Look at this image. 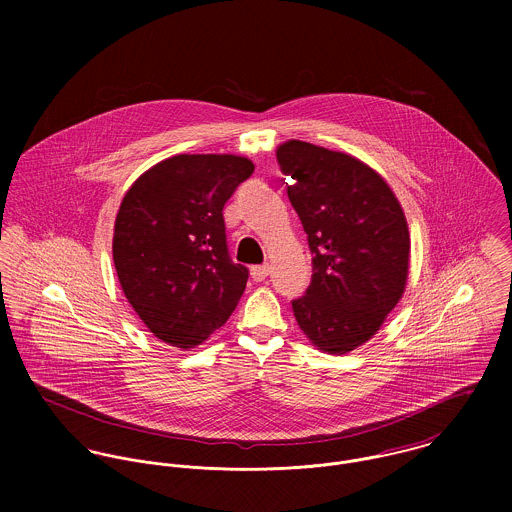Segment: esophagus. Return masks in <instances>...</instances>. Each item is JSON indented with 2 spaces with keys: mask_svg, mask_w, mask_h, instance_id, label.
Returning a JSON list of instances; mask_svg holds the SVG:
<instances>
[{
  "mask_svg": "<svg viewBox=\"0 0 512 512\" xmlns=\"http://www.w3.org/2000/svg\"><path fill=\"white\" fill-rule=\"evenodd\" d=\"M270 274V266L268 264H258V266H252L250 268V276L254 282H264Z\"/></svg>",
  "mask_w": 512,
  "mask_h": 512,
  "instance_id": "esophagus-1",
  "label": "esophagus"
}]
</instances>
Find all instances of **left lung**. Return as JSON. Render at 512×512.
I'll list each match as a JSON object with an SVG mask.
<instances>
[{
    "label": "left lung",
    "instance_id": "obj_1",
    "mask_svg": "<svg viewBox=\"0 0 512 512\" xmlns=\"http://www.w3.org/2000/svg\"><path fill=\"white\" fill-rule=\"evenodd\" d=\"M313 252L293 315L319 351L345 355L382 327L406 290L410 230L384 177L359 157L288 140L276 149Z\"/></svg>",
    "mask_w": 512,
    "mask_h": 512
}]
</instances>
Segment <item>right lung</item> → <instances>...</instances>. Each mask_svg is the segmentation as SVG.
Here are the masks:
<instances>
[{
    "mask_svg": "<svg viewBox=\"0 0 512 512\" xmlns=\"http://www.w3.org/2000/svg\"><path fill=\"white\" fill-rule=\"evenodd\" d=\"M254 163L232 153H181L126 191L112 238L122 292L163 343L195 349L232 315L248 270L226 250L222 209Z\"/></svg>",
    "mask_w": 512,
    "mask_h": 512,
    "instance_id": "add662e5",
    "label": "right lung"
}]
</instances>
